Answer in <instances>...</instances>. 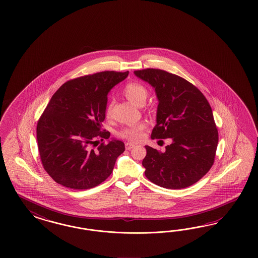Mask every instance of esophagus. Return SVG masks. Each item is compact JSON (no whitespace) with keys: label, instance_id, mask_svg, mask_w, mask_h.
I'll use <instances>...</instances> for the list:
<instances>
[{"label":"esophagus","instance_id":"34e87169","mask_svg":"<svg viewBox=\"0 0 258 258\" xmlns=\"http://www.w3.org/2000/svg\"><path fill=\"white\" fill-rule=\"evenodd\" d=\"M133 147H135V145L133 143H125V148L126 150L133 149Z\"/></svg>","mask_w":258,"mask_h":258}]
</instances>
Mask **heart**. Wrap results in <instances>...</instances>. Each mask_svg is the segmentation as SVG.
I'll use <instances>...</instances> for the list:
<instances>
[{
	"mask_svg": "<svg viewBox=\"0 0 258 258\" xmlns=\"http://www.w3.org/2000/svg\"><path fill=\"white\" fill-rule=\"evenodd\" d=\"M123 94L130 101L137 106H142L146 101L147 96H148L147 89L142 84L137 83V82L127 83L123 89ZM105 115L107 118H110L111 116V105L110 104H109L106 108ZM145 128H146V125L144 123L133 124V125H128L125 128L121 130L117 134L120 138H123L125 140L139 142L144 137Z\"/></svg>",
	"mask_w": 258,
	"mask_h": 258,
	"instance_id": "b5f03b06",
	"label": "heart"
}]
</instances>
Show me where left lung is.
I'll use <instances>...</instances> for the list:
<instances>
[{
	"mask_svg": "<svg viewBox=\"0 0 258 258\" xmlns=\"http://www.w3.org/2000/svg\"><path fill=\"white\" fill-rule=\"evenodd\" d=\"M134 74L156 91L157 125L151 138L172 139L164 152L146 146V177L168 189L194 184L210 170L219 143L209 102L192 83L166 71L148 68Z\"/></svg>",
	"mask_w": 258,
	"mask_h": 258,
	"instance_id": "1",
	"label": "left lung"
}]
</instances>
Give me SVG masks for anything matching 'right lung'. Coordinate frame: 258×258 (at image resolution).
Returning <instances> with one entry per match:
<instances>
[{"mask_svg": "<svg viewBox=\"0 0 258 258\" xmlns=\"http://www.w3.org/2000/svg\"><path fill=\"white\" fill-rule=\"evenodd\" d=\"M128 76L104 71L65 82L48 103L37 125L39 157L47 174L65 187L85 190L99 185L125 151L123 142L102 130L108 93Z\"/></svg>", "mask_w": 258, "mask_h": 258, "instance_id": "right-lung-1", "label": "right lung"}]
</instances>
